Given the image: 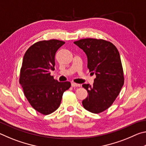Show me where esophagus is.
<instances>
[{
    "label": "esophagus",
    "mask_w": 146,
    "mask_h": 146,
    "mask_svg": "<svg viewBox=\"0 0 146 146\" xmlns=\"http://www.w3.org/2000/svg\"><path fill=\"white\" fill-rule=\"evenodd\" d=\"M71 86H72V87H80V84H79L75 83V82H72V83H71Z\"/></svg>",
    "instance_id": "34e87169"
}]
</instances>
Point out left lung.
<instances>
[{"instance_id": "8db88e82", "label": "left lung", "mask_w": 146, "mask_h": 146, "mask_svg": "<svg viewBox=\"0 0 146 146\" xmlns=\"http://www.w3.org/2000/svg\"><path fill=\"white\" fill-rule=\"evenodd\" d=\"M88 57V68L96 78L93 86L82 85L87 98L82 101L86 110L100 113L113 104L124 83L119 52L110 42L97 38H84L74 42Z\"/></svg>"}]
</instances>
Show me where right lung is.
<instances>
[{
    "label": "right lung",
    "instance_id": "1",
    "mask_svg": "<svg viewBox=\"0 0 146 146\" xmlns=\"http://www.w3.org/2000/svg\"><path fill=\"white\" fill-rule=\"evenodd\" d=\"M64 41L51 39L35 43L24 54L19 83L30 105L36 111L49 115L57 110L70 82H58L51 76L55 70V56Z\"/></svg>",
    "mask_w": 146,
    "mask_h": 146
}]
</instances>
